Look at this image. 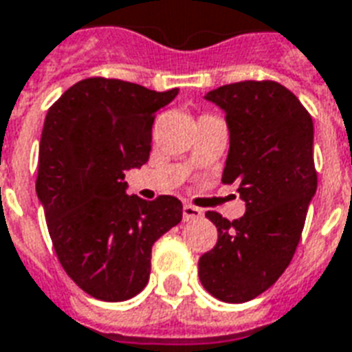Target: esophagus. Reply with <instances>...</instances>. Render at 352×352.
<instances>
[{
    "instance_id": "34e87169",
    "label": "esophagus",
    "mask_w": 352,
    "mask_h": 352,
    "mask_svg": "<svg viewBox=\"0 0 352 352\" xmlns=\"http://www.w3.org/2000/svg\"><path fill=\"white\" fill-rule=\"evenodd\" d=\"M203 210L194 207V205H184L183 207V218L188 222V220H197V218H201Z\"/></svg>"
}]
</instances>
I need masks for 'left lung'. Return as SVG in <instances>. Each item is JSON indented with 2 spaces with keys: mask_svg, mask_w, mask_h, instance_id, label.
<instances>
[{
  "mask_svg": "<svg viewBox=\"0 0 352 352\" xmlns=\"http://www.w3.org/2000/svg\"><path fill=\"white\" fill-rule=\"evenodd\" d=\"M205 98L226 113L222 181L239 186L246 212L233 222L207 212L218 242L199 257V280L218 300L241 304L274 285L295 256L317 190L314 121L276 82L229 83Z\"/></svg>",
  "mask_w": 352,
  "mask_h": 352,
  "instance_id": "obj_1",
  "label": "left lung"
}]
</instances>
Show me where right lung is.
<instances>
[{
	"instance_id": "obj_1",
	"label": "right lung",
	"mask_w": 352,
	"mask_h": 352,
	"mask_svg": "<svg viewBox=\"0 0 352 352\" xmlns=\"http://www.w3.org/2000/svg\"><path fill=\"white\" fill-rule=\"evenodd\" d=\"M179 89L106 78L74 83L44 119L37 196L65 272L98 300H129L151 274V250L183 218L173 196H129L124 171L149 160L155 113Z\"/></svg>"
}]
</instances>
